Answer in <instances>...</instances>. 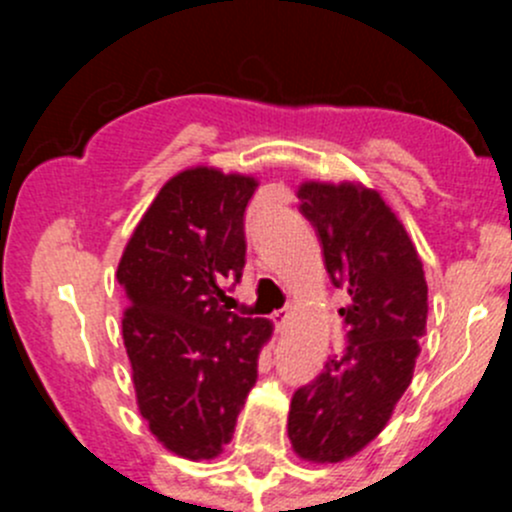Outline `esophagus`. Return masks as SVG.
<instances>
[{"instance_id": "obj_1", "label": "esophagus", "mask_w": 512, "mask_h": 512, "mask_svg": "<svg viewBox=\"0 0 512 512\" xmlns=\"http://www.w3.org/2000/svg\"><path fill=\"white\" fill-rule=\"evenodd\" d=\"M287 319H289V309L287 307L285 309H277V312H272V322H275L277 329L285 327Z\"/></svg>"}]
</instances>
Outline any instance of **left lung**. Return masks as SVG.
Returning a JSON list of instances; mask_svg holds the SVG:
<instances>
[{
	"label": "left lung",
	"mask_w": 512,
	"mask_h": 512,
	"mask_svg": "<svg viewBox=\"0 0 512 512\" xmlns=\"http://www.w3.org/2000/svg\"><path fill=\"white\" fill-rule=\"evenodd\" d=\"M299 213L319 237L347 347L332 354L289 406V441L302 458L339 463L374 441L414 376L426 334L428 287L418 252L379 193L361 185L302 183Z\"/></svg>",
	"instance_id": "1"
}]
</instances>
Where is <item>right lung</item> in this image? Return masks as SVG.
Masks as SVG:
<instances>
[{"label":"right lung","mask_w":512,"mask_h":512,"mask_svg":"<svg viewBox=\"0 0 512 512\" xmlns=\"http://www.w3.org/2000/svg\"><path fill=\"white\" fill-rule=\"evenodd\" d=\"M255 178L190 168L160 188L133 230L118 285L123 344L138 409L153 436L183 458H215L257 381L267 319L220 304L245 267V208Z\"/></svg>","instance_id":"add662e5"}]
</instances>
